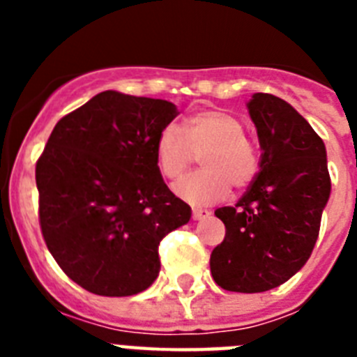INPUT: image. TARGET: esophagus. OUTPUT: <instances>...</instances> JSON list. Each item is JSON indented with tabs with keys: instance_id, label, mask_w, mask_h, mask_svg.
<instances>
[{
	"instance_id": "esophagus-1",
	"label": "esophagus",
	"mask_w": 357,
	"mask_h": 357,
	"mask_svg": "<svg viewBox=\"0 0 357 357\" xmlns=\"http://www.w3.org/2000/svg\"><path fill=\"white\" fill-rule=\"evenodd\" d=\"M211 216V211L207 209H193V220L200 222V220H207Z\"/></svg>"
}]
</instances>
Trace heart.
Returning a JSON list of instances; mask_svg holds the SVG:
<instances>
[{"mask_svg": "<svg viewBox=\"0 0 357 357\" xmlns=\"http://www.w3.org/2000/svg\"><path fill=\"white\" fill-rule=\"evenodd\" d=\"M200 153L204 169L175 184V193L195 207L223 200L230 184L248 185L259 168L241 121L223 110H200L188 116L182 128L169 123L157 135L155 160L166 178H178Z\"/></svg>", "mask_w": 357, "mask_h": 357, "instance_id": "obj_1", "label": "heart"}]
</instances>
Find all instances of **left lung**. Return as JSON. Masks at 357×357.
<instances>
[{"label":"left lung","mask_w":357,"mask_h":357,"mask_svg":"<svg viewBox=\"0 0 357 357\" xmlns=\"http://www.w3.org/2000/svg\"><path fill=\"white\" fill-rule=\"evenodd\" d=\"M261 146L259 173L234 207H220L225 239L211 273L227 291L284 284L313 252L331 197L326 144L288 102L255 93L247 103Z\"/></svg>","instance_id":"obj_1"}]
</instances>
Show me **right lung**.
Wrapping results in <instances>:
<instances>
[{
  "instance_id": "1",
  "label": "right lung",
  "mask_w": 357,
  "mask_h": 357,
  "mask_svg": "<svg viewBox=\"0 0 357 357\" xmlns=\"http://www.w3.org/2000/svg\"><path fill=\"white\" fill-rule=\"evenodd\" d=\"M176 116L166 100L103 91L56 123L37 160L44 241L66 275L94 295L150 288L160 239L191 220L155 160L157 135Z\"/></svg>"
}]
</instances>
